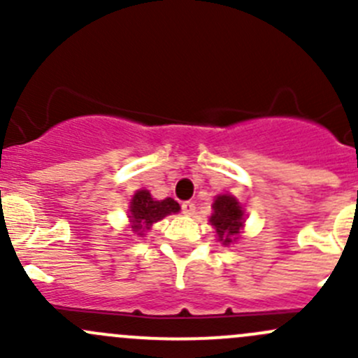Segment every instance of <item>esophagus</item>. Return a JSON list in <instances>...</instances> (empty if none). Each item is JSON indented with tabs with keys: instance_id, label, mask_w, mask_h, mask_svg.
<instances>
[{
	"instance_id": "obj_1",
	"label": "esophagus",
	"mask_w": 358,
	"mask_h": 358,
	"mask_svg": "<svg viewBox=\"0 0 358 358\" xmlns=\"http://www.w3.org/2000/svg\"><path fill=\"white\" fill-rule=\"evenodd\" d=\"M182 213L187 216H192L196 213V204L192 201H185L182 204Z\"/></svg>"
}]
</instances>
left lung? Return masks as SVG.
Wrapping results in <instances>:
<instances>
[{"instance_id":"8db88e82","label":"left lung","mask_w":358,"mask_h":358,"mask_svg":"<svg viewBox=\"0 0 358 358\" xmlns=\"http://www.w3.org/2000/svg\"><path fill=\"white\" fill-rule=\"evenodd\" d=\"M213 209H215V213L211 215L209 222L216 229L218 239L225 246H229L230 243L237 239L239 229L243 227V209L232 196L216 197V201L213 202Z\"/></svg>"}]
</instances>
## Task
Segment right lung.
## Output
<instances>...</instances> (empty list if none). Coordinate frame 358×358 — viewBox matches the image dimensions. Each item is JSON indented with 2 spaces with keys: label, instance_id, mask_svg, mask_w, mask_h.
I'll list each match as a JSON object with an SVG mask.
<instances>
[{
  "label": "right lung",
  "instance_id": "obj_1",
  "mask_svg": "<svg viewBox=\"0 0 358 358\" xmlns=\"http://www.w3.org/2000/svg\"><path fill=\"white\" fill-rule=\"evenodd\" d=\"M180 206L178 202L171 197L164 201H154L150 197L149 190H138V192L133 196L131 206H129V213L131 216L129 218L133 220V227L138 236H143L145 230H149L152 227V223L159 222L164 216L171 215V213H178Z\"/></svg>",
  "mask_w": 358,
  "mask_h": 358
}]
</instances>
